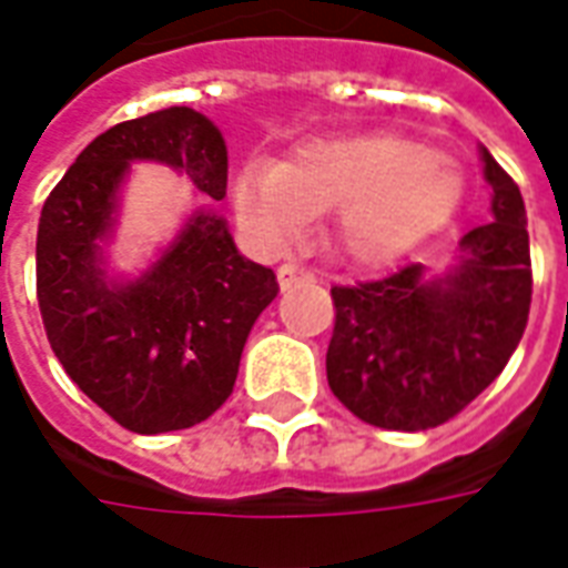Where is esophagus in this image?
<instances>
[{
	"instance_id": "1",
	"label": "esophagus",
	"mask_w": 568,
	"mask_h": 568,
	"mask_svg": "<svg viewBox=\"0 0 568 568\" xmlns=\"http://www.w3.org/2000/svg\"><path fill=\"white\" fill-rule=\"evenodd\" d=\"M276 280H280V288H292V285L313 280V273L306 271L304 264L285 262V264H280V271H276Z\"/></svg>"
}]
</instances>
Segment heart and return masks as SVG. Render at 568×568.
<instances>
[{
    "label": "heart",
    "mask_w": 568,
    "mask_h": 568,
    "mask_svg": "<svg viewBox=\"0 0 568 568\" xmlns=\"http://www.w3.org/2000/svg\"><path fill=\"white\" fill-rule=\"evenodd\" d=\"M464 178L430 146L390 134L310 141L280 168H250L234 207L262 241L295 237L313 213L334 210L348 258L382 264L424 241L460 204Z\"/></svg>",
    "instance_id": "obj_1"
}]
</instances>
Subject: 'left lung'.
Segmentation results:
<instances>
[{
	"mask_svg": "<svg viewBox=\"0 0 568 568\" xmlns=\"http://www.w3.org/2000/svg\"><path fill=\"white\" fill-rule=\"evenodd\" d=\"M494 222L460 237L443 280L422 264L334 285L327 385L348 413L382 430H427L455 418L518 348L532 297L527 210L515 180L481 150Z\"/></svg>",
	"mask_w": 568,
	"mask_h": 568,
	"instance_id": "8db88e82",
	"label": "left lung"
}]
</instances>
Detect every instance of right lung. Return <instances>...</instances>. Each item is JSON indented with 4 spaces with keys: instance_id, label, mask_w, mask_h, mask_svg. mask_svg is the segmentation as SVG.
<instances>
[{
    "instance_id": "right-lung-1",
    "label": "right lung",
    "mask_w": 568,
    "mask_h": 568,
    "mask_svg": "<svg viewBox=\"0 0 568 568\" xmlns=\"http://www.w3.org/2000/svg\"><path fill=\"white\" fill-rule=\"evenodd\" d=\"M129 162L186 171L225 199L229 150L192 108L125 120L83 150L41 207L36 288L50 348L71 382L132 434L186 430L229 400L255 318L280 285L243 258L220 213L199 210L134 283H108L99 243L111 234Z\"/></svg>"
}]
</instances>
